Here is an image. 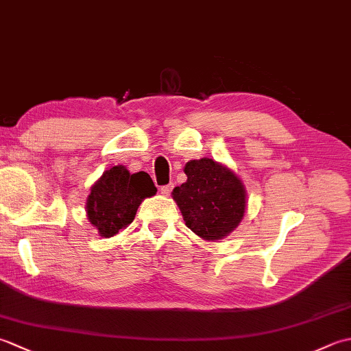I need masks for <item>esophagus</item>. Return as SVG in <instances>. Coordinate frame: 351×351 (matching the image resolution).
<instances>
[{"label": "esophagus", "mask_w": 351, "mask_h": 351, "mask_svg": "<svg viewBox=\"0 0 351 351\" xmlns=\"http://www.w3.org/2000/svg\"><path fill=\"white\" fill-rule=\"evenodd\" d=\"M171 190H173V184H169V185H162V187L160 189V193L162 196H169Z\"/></svg>", "instance_id": "1"}]
</instances>
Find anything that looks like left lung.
<instances>
[{
  "label": "left lung",
  "instance_id": "obj_1",
  "mask_svg": "<svg viewBox=\"0 0 351 351\" xmlns=\"http://www.w3.org/2000/svg\"><path fill=\"white\" fill-rule=\"evenodd\" d=\"M187 181L171 191L185 225L205 241L228 237L240 225L247 193L243 181L226 164L213 158L190 160L184 167Z\"/></svg>",
  "mask_w": 351,
  "mask_h": 351
}]
</instances>
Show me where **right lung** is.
Returning <instances> with one entry per match:
<instances>
[{
	"mask_svg": "<svg viewBox=\"0 0 351 351\" xmlns=\"http://www.w3.org/2000/svg\"><path fill=\"white\" fill-rule=\"evenodd\" d=\"M155 193L156 187L146 171L130 173L119 164L104 171L90 187L86 200L87 219L102 238H110L128 226L140 204Z\"/></svg>",
	"mask_w": 351,
	"mask_h": 351,
	"instance_id": "add662e5",
	"label": "right lung"
}]
</instances>
